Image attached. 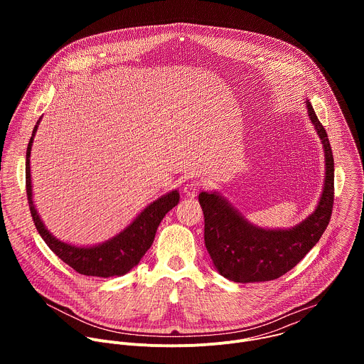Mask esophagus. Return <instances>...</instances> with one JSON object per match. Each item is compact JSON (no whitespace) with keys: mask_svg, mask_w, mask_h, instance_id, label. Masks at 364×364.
Returning a JSON list of instances; mask_svg holds the SVG:
<instances>
[{"mask_svg":"<svg viewBox=\"0 0 364 364\" xmlns=\"http://www.w3.org/2000/svg\"><path fill=\"white\" fill-rule=\"evenodd\" d=\"M203 183L200 180H190L184 184L183 187V191L187 194V196H196L198 193V190L201 188Z\"/></svg>","mask_w":364,"mask_h":364,"instance_id":"esophagus-1","label":"esophagus"}]
</instances>
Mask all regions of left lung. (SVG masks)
<instances>
[{
    "label": "left lung",
    "instance_id": "obj_1",
    "mask_svg": "<svg viewBox=\"0 0 364 364\" xmlns=\"http://www.w3.org/2000/svg\"><path fill=\"white\" fill-rule=\"evenodd\" d=\"M308 117L326 152V183L317 210L289 230H265L249 225L216 193L201 191L204 245L220 275L235 282L272 281L291 271L316 246L327 229L334 204V159L327 132L311 103Z\"/></svg>",
    "mask_w": 364,
    "mask_h": 364
}]
</instances>
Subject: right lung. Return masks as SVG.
<instances>
[{
    "mask_svg": "<svg viewBox=\"0 0 364 364\" xmlns=\"http://www.w3.org/2000/svg\"><path fill=\"white\" fill-rule=\"evenodd\" d=\"M37 129L34 127L33 135ZM33 136L27 146L26 155V190L28 198L30 213L36 229L44 239L46 245L56 253L65 264L73 268L77 274L87 277L109 278L115 275H124L129 272L138 262L145 252L151 247L155 232L164 216L178 203V191H171L161 198L151 203L146 209L118 236L114 239L93 247H77L58 240L51 236L40 220L36 207L31 200V177H30V151H31Z\"/></svg>",
    "mask_w": 364,
    "mask_h": 364,
    "instance_id": "add662e5",
    "label": "right lung"
}]
</instances>
